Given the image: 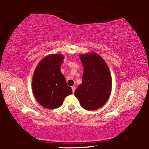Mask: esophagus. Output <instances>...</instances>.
<instances>
[{
	"label": "esophagus",
	"instance_id": "1",
	"mask_svg": "<svg viewBox=\"0 0 149 149\" xmlns=\"http://www.w3.org/2000/svg\"><path fill=\"white\" fill-rule=\"evenodd\" d=\"M72 92L74 93V91L75 90V86H72Z\"/></svg>",
	"mask_w": 149,
	"mask_h": 149
}]
</instances>
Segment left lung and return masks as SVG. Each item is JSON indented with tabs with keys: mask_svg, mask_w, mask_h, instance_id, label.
<instances>
[{
	"mask_svg": "<svg viewBox=\"0 0 149 149\" xmlns=\"http://www.w3.org/2000/svg\"><path fill=\"white\" fill-rule=\"evenodd\" d=\"M84 66L83 82L74 94L81 106L88 111L102 107L111 92L112 79L109 69L104 59L92 52L79 55Z\"/></svg>",
	"mask_w": 149,
	"mask_h": 149,
	"instance_id": "1",
	"label": "left lung"
}]
</instances>
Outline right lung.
Wrapping results in <instances>:
<instances>
[{"label": "right lung", "instance_id": "add662e5", "mask_svg": "<svg viewBox=\"0 0 149 149\" xmlns=\"http://www.w3.org/2000/svg\"><path fill=\"white\" fill-rule=\"evenodd\" d=\"M64 56L49 54L36 66L32 79L34 97L41 106L47 109H56L63 103L65 98L72 93L61 72Z\"/></svg>", "mask_w": 149, "mask_h": 149}]
</instances>
